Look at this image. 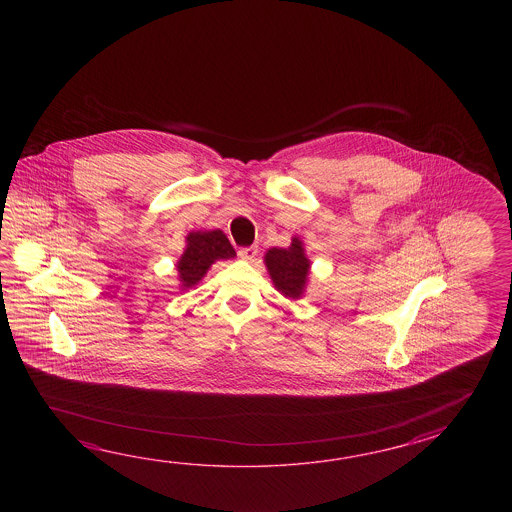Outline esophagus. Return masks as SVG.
Masks as SVG:
<instances>
[{
  "label": "esophagus",
  "instance_id": "1",
  "mask_svg": "<svg viewBox=\"0 0 512 512\" xmlns=\"http://www.w3.org/2000/svg\"><path fill=\"white\" fill-rule=\"evenodd\" d=\"M238 254H240L241 260L252 261L256 256H258V247H256V245H252V247H243V249H240Z\"/></svg>",
  "mask_w": 512,
  "mask_h": 512
}]
</instances>
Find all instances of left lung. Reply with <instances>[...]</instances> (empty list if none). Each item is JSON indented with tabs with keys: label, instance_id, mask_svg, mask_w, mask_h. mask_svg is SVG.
Returning <instances> with one entry per match:
<instances>
[{
	"label": "left lung",
	"instance_id": "obj_1",
	"mask_svg": "<svg viewBox=\"0 0 512 512\" xmlns=\"http://www.w3.org/2000/svg\"><path fill=\"white\" fill-rule=\"evenodd\" d=\"M265 265L274 287L283 296L298 300L304 294L311 261L307 260L304 243L298 238H293L289 249H269L265 254Z\"/></svg>",
	"mask_w": 512,
	"mask_h": 512
}]
</instances>
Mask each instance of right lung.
Segmentation results:
<instances>
[{
  "mask_svg": "<svg viewBox=\"0 0 512 512\" xmlns=\"http://www.w3.org/2000/svg\"><path fill=\"white\" fill-rule=\"evenodd\" d=\"M236 256L229 238L221 230H197L186 236V249L177 261L179 282L183 289L194 287L210 265L218 260H230Z\"/></svg>",
  "mask_w": 512,
  "mask_h": 512,
  "instance_id": "add662e5",
  "label": "right lung"
}]
</instances>
